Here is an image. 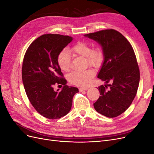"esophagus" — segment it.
<instances>
[{"label": "esophagus", "instance_id": "obj_1", "mask_svg": "<svg viewBox=\"0 0 154 154\" xmlns=\"http://www.w3.org/2000/svg\"><path fill=\"white\" fill-rule=\"evenodd\" d=\"M79 90H80V91H87L88 90V88L87 87H81L79 88Z\"/></svg>", "mask_w": 154, "mask_h": 154}]
</instances>
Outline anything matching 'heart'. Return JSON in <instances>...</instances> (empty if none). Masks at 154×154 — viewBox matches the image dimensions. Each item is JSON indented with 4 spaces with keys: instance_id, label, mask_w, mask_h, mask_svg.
<instances>
[{
    "instance_id": "obj_1",
    "label": "heart",
    "mask_w": 154,
    "mask_h": 154,
    "mask_svg": "<svg viewBox=\"0 0 154 154\" xmlns=\"http://www.w3.org/2000/svg\"><path fill=\"white\" fill-rule=\"evenodd\" d=\"M70 53L85 57L88 64L91 66L98 67L103 61V54L100 48L91 49L90 45L85 42H78L69 49H63L57 57V62L60 69L63 72H67L71 67ZM94 71L88 69L84 71H73L68 76L69 81L72 84L78 86H87L94 76Z\"/></svg>"
}]
</instances>
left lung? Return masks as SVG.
<instances>
[{"label":"left lung","instance_id":"1","mask_svg":"<svg viewBox=\"0 0 154 154\" xmlns=\"http://www.w3.org/2000/svg\"><path fill=\"white\" fill-rule=\"evenodd\" d=\"M84 36L101 46L104 58L97 78L105 84L97 88L100 96L94 103V109L106 117H117L131 105L139 87L140 74L133 48L127 38L114 29Z\"/></svg>","mask_w":154,"mask_h":154}]
</instances>
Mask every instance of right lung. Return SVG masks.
Returning a JSON list of instances; mask_svg holds the SVG:
<instances>
[{
  "instance_id": "right-lung-1",
  "label": "right lung",
  "mask_w": 154,
  "mask_h": 154,
  "mask_svg": "<svg viewBox=\"0 0 154 154\" xmlns=\"http://www.w3.org/2000/svg\"><path fill=\"white\" fill-rule=\"evenodd\" d=\"M72 37L47 34L40 36L29 46L23 60L22 82L27 97L35 110L44 117L56 119L71 110L74 95L78 88L66 85L57 57ZM56 83L64 85L54 91Z\"/></svg>"
}]
</instances>
